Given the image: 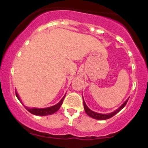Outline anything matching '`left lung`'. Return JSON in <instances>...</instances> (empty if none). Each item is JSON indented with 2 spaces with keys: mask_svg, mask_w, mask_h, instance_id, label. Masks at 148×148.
Segmentation results:
<instances>
[{
  "mask_svg": "<svg viewBox=\"0 0 148 148\" xmlns=\"http://www.w3.org/2000/svg\"><path fill=\"white\" fill-rule=\"evenodd\" d=\"M129 98L127 99H126V101L124 102L123 104L121 105L120 107H119L118 108H117L116 110L114 111L111 112V113H106V114H102V113H97V112H95L93 111H92V110L90 109L87 106V105H86V102H85L84 101V97H83V101H84V109H85V112L86 113V114L88 115H89L90 117H91V118H94V119H96V120H106V119H109L111 118V117L114 116L115 114H117V113H118L119 111H121L122 109L124 108V107L125 106V105H126V103L127 102V101H128Z\"/></svg>",
  "mask_w": 148,
  "mask_h": 148,
  "instance_id": "obj_1",
  "label": "left lung"
}]
</instances>
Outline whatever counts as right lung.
<instances>
[{"label":"right lung","instance_id":"add662e5","mask_svg":"<svg viewBox=\"0 0 148 148\" xmlns=\"http://www.w3.org/2000/svg\"><path fill=\"white\" fill-rule=\"evenodd\" d=\"M66 95V94H65ZM65 95H64L63 97L61 99V100L59 101L58 103H56L54 106H50V107H47V108H29V107L25 106L23 104V102H22L21 99H20L19 96H18L17 92L16 91V97L18 98V99L19 100L20 102H21L23 106H25V108H26L27 111H28L30 113L32 114L35 115H41V116H45V115H51L53 114L54 113L57 112L59 110V108H60L61 105H62V102H63V100L64 99V97H65Z\"/></svg>","mask_w":148,"mask_h":148}]
</instances>
